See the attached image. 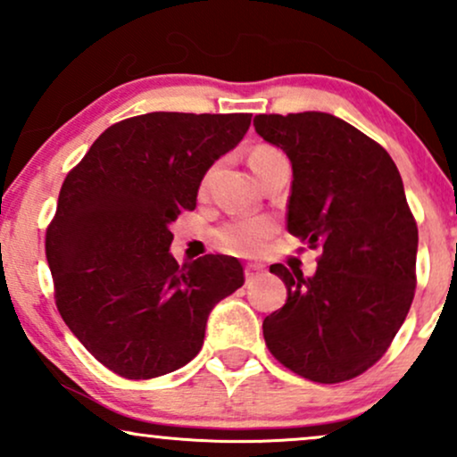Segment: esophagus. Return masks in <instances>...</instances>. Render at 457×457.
<instances>
[{"label":"esophagus","instance_id":"obj_1","mask_svg":"<svg viewBox=\"0 0 457 457\" xmlns=\"http://www.w3.org/2000/svg\"><path fill=\"white\" fill-rule=\"evenodd\" d=\"M262 272H264V269H262V266H258V264H246V266H245V279H246V281L258 279Z\"/></svg>","mask_w":457,"mask_h":457}]
</instances>
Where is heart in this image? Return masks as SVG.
Instances as JSON below:
<instances>
[{"label": "heart", "mask_w": 457, "mask_h": 457, "mask_svg": "<svg viewBox=\"0 0 457 457\" xmlns=\"http://www.w3.org/2000/svg\"><path fill=\"white\" fill-rule=\"evenodd\" d=\"M275 156H283L279 150L270 148V145H258L251 152V167H258L260 162L275 159ZM272 234V225L264 219H246V221H232L223 225L219 229V243H221L228 251L240 255H251L260 251L264 240Z\"/></svg>", "instance_id": "heart-1"}]
</instances>
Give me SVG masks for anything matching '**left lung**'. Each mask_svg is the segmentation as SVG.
<instances>
[{
    "instance_id": "obj_1",
    "label": "left lung",
    "mask_w": 457,
    "mask_h": 457,
    "mask_svg": "<svg viewBox=\"0 0 457 457\" xmlns=\"http://www.w3.org/2000/svg\"><path fill=\"white\" fill-rule=\"evenodd\" d=\"M253 127L292 162L287 232L320 251L312 277L270 266L287 301L264 318L266 345L307 380L356 378L389 350L417 286L419 232L400 171L330 113H262Z\"/></svg>"
}]
</instances>
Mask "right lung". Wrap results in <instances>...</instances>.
Wrapping results in <instances>:
<instances>
[{
    "mask_svg": "<svg viewBox=\"0 0 457 457\" xmlns=\"http://www.w3.org/2000/svg\"><path fill=\"white\" fill-rule=\"evenodd\" d=\"M251 113L154 112L112 124L68 171L45 251L55 305L94 359L129 380L180 370L212 307L245 283L240 262L178 264L170 225L193 211L211 165Z\"/></svg>",
    "mask_w": 457,
    "mask_h": 457,
    "instance_id": "1",
    "label": "right lung"
}]
</instances>
